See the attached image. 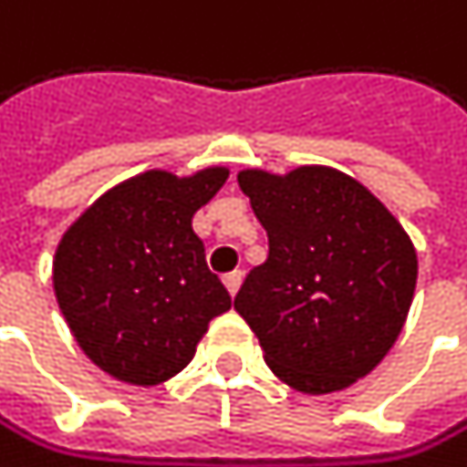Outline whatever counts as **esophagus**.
Instances as JSON below:
<instances>
[{"mask_svg": "<svg viewBox=\"0 0 467 467\" xmlns=\"http://www.w3.org/2000/svg\"><path fill=\"white\" fill-rule=\"evenodd\" d=\"M241 283H244V275H241V272H232V275H226V277H223V285H226V291H229L232 296L238 294Z\"/></svg>", "mask_w": 467, "mask_h": 467, "instance_id": "esophagus-1", "label": "esophagus"}]
</instances>
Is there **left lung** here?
<instances>
[{"instance_id":"left-lung-1","label":"left lung","mask_w":467,"mask_h":467,"mask_svg":"<svg viewBox=\"0 0 467 467\" xmlns=\"http://www.w3.org/2000/svg\"><path fill=\"white\" fill-rule=\"evenodd\" d=\"M238 184L268 235V260L244 280L235 311L283 384L305 395L348 389L403 330L415 244L379 195L336 168H244Z\"/></svg>"}]
</instances>
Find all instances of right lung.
<instances>
[{"instance_id": "add662e5", "label": "right lung", "mask_w": 467, "mask_h": 467, "mask_svg": "<svg viewBox=\"0 0 467 467\" xmlns=\"http://www.w3.org/2000/svg\"><path fill=\"white\" fill-rule=\"evenodd\" d=\"M226 179L223 165L190 176L142 171L106 190L61 235L52 257L58 308L78 348L111 379L165 384L232 308L192 232V215Z\"/></svg>"}]
</instances>
